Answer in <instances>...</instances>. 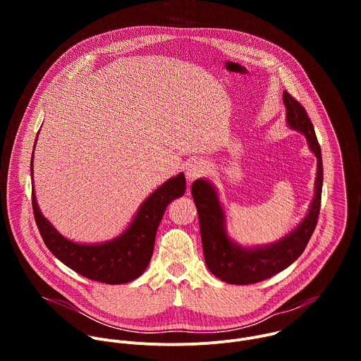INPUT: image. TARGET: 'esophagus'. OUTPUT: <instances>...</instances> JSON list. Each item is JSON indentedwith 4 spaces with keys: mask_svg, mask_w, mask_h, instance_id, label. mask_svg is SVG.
Masks as SVG:
<instances>
[{
    "mask_svg": "<svg viewBox=\"0 0 361 361\" xmlns=\"http://www.w3.org/2000/svg\"><path fill=\"white\" fill-rule=\"evenodd\" d=\"M204 173H205V164L202 161H200V160L191 161L187 166V169H185V177H187V180L190 183H192V181L198 180L200 177H202Z\"/></svg>",
    "mask_w": 361,
    "mask_h": 361,
    "instance_id": "esophagus-1",
    "label": "esophagus"
}]
</instances>
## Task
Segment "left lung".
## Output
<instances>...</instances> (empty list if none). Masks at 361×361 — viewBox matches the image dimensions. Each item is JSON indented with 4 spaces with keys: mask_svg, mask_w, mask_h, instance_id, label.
Masks as SVG:
<instances>
[{
    "mask_svg": "<svg viewBox=\"0 0 361 361\" xmlns=\"http://www.w3.org/2000/svg\"><path fill=\"white\" fill-rule=\"evenodd\" d=\"M283 95L288 126L305 135L308 147L317 157L316 194L312 207L293 233L279 243L263 248L240 247L226 234L224 213L213 185L205 180H195L191 185V194L198 212L205 264L216 277L230 284L259 283L287 269L302 254L317 226L323 188L322 148L305 109L287 91Z\"/></svg>",
    "mask_w": 361,
    "mask_h": 361,
    "instance_id": "1",
    "label": "left lung"
}]
</instances>
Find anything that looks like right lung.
I'll use <instances>...</instances> for the list:
<instances>
[{"label":"right lung","mask_w":361,"mask_h":361,"mask_svg":"<svg viewBox=\"0 0 361 361\" xmlns=\"http://www.w3.org/2000/svg\"><path fill=\"white\" fill-rule=\"evenodd\" d=\"M34 154V152H32ZM32 177V157H31ZM185 191V177L180 173L154 191L140 207L135 219L124 234L104 244H77L64 238L41 214L32 187V212L39 234L60 262L94 281L123 284L135 280L147 269L159 224L167 205Z\"/></svg>","instance_id":"add662e5"}]
</instances>
